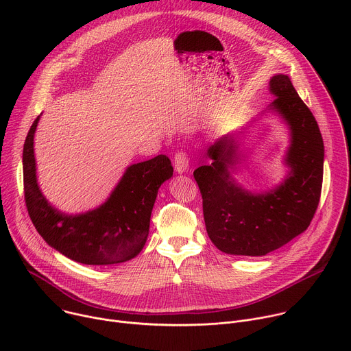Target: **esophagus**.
<instances>
[{
	"label": "esophagus",
	"instance_id": "34e87169",
	"mask_svg": "<svg viewBox=\"0 0 351 351\" xmlns=\"http://www.w3.org/2000/svg\"><path fill=\"white\" fill-rule=\"evenodd\" d=\"M173 165H175V171L178 173H183L189 169V157L186 153L180 152L175 156V160H173Z\"/></svg>",
	"mask_w": 351,
	"mask_h": 351
}]
</instances>
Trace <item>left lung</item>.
Returning a JSON list of instances; mask_svg holds the SVG:
<instances>
[{
    "mask_svg": "<svg viewBox=\"0 0 351 351\" xmlns=\"http://www.w3.org/2000/svg\"><path fill=\"white\" fill-rule=\"evenodd\" d=\"M275 99L269 111L290 130L283 183L265 193L243 189L230 175L236 141L225 136L207 149L211 164L194 171L203 197V213L211 241L226 254L265 256L303 233L319 204L324 176V140L318 123L287 75L269 82Z\"/></svg>",
    "mask_w": 351,
    "mask_h": 351,
    "instance_id": "1",
    "label": "left lung"
}]
</instances>
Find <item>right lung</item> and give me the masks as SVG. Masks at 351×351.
Listing matches in <instances>:
<instances>
[{
	"label": "right lung",
	"mask_w": 351,
	"mask_h": 351,
	"mask_svg": "<svg viewBox=\"0 0 351 351\" xmlns=\"http://www.w3.org/2000/svg\"><path fill=\"white\" fill-rule=\"evenodd\" d=\"M38 119L23 145L25 202L37 232L48 245L80 264L111 265L136 257L148 236L158 189L173 175L171 160L161 154L130 165L104 204L66 215L47 202L37 184L33 140Z\"/></svg>",
	"instance_id": "1"
}]
</instances>
